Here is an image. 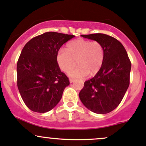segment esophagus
Masks as SVG:
<instances>
[{
    "mask_svg": "<svg viewBox=\"0 0 146 146\" xmlns=\"http://www.w3.org/2000/svg\"><path fill=\"white\" fill-rule=\"evenodd\" d=\"M70 83H73V82L75 81V80H73V79H70Z\"/></svg>",
    "mask_w": 146,
    "mask_h": 146,
    "instance_id": "esophagus-1",
    "label": "esophagus"
}]
</instances>
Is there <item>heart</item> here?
Segmentation results:
<instances>
[{
  "label": "heart",
  "instance_id": "heart-1",
  "mask_svg": "<svg viewBox=\"0 0 146 146\" xmlns=\"http://www.w3.org/2000/svg\"><path fill=\"white\" fill-rule=\"evenodd\" d=\"M61 70L69 73L70 78H81L88 75L94 76L101 68L104 60V50L100 43L83 39L73 40L66 44L65 50H60L56 56Z\"/></svg>",
  "mask_w": 146,
  "mask_h": 146
}]
</instances>
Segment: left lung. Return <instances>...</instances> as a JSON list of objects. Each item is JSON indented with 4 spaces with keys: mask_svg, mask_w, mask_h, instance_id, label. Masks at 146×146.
<instances>
[{
    "mask_svg": "<svg viewBox=\"0 0 146 146\" xmlns=\"http://www.w3.org/2000/svg\"><path fill=\"white\" fill-rule=\"evenodd\" d=\"M81 36L100 43L104 60L100 70L84 82L79 93L80 99L94 113H110L118 106L127 90L131 62L124 46L115 38L101 33Z\"/></svg>",
    "mask_w": 146,
    "mask_h": 146,
    "instance_id": "left-lung-1",
    "label": "left lung"
}]
</instances>
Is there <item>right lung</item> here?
I'll use <instances>...</instances> for the list:
<instances>
[{"instance_id": "right-lung-1", "label": "right lung", "mask_w": 146, "mask_h": 146, "mask_svg": "<svg viewBox=\"0 0 146 146\" xmlns=\"http://www.w3.org/2000/svg\"><path fill=\"white\" fill-rule=\"evenodd\" d=\"M74 36L48 32L30 39L23 47L17 62V86L23 102L32 111H50L69 85L56 56L62 45Z\"/></svg>"}]
</instances>
